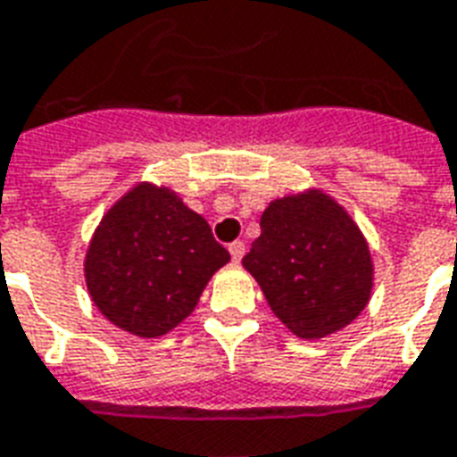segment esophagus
<instances>
[{"instance_id": "esophagus-1", "label": "esophagus", "mask_w": 457, "mask_h": 457, "mask_svg": "<svg viewBox=\"0 0 457 457\" xmlns=\"http://www.w3.org/2000/svg\"><path fill=\"white\" fill-rule=\"evenodd\" d=\"M229 254H232V262H242V256H245V242H232V245L228 246Z\"/></svg>"}]
</instances>
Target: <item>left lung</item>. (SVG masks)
<instances>
[{
	"instance_id": "left-lung-1",
	"label": "left lung",
	"mask_w": 457,
	"mask_h": 457,
	"mask_svg": "<svg viewBox=\"0 0 457 457\" xmlns=\"http://www.w3.org/2000/svg\"><path fill=\"white\" fill-rule=\"evenodd\" d=\"M273 314L300 339H322L363 312L373 290L366 237L322 191L269 203L242 259Z\"/></svg>"
}]
</instances>
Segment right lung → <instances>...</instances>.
<instances>
[{"label":"right lung","mask_w":457,"mask_h":457,"mask_svg":"<svg viewBox=\"0 0 457 457\" xmlns=\"http://www.w3.org/2000/svg\"><path fill=\"white\" fill-rule=\"evenodd\" d=\"M229 252L164 186L137 184L104 215L84 259L87 288L108 322L145 339L194 312Z\"/></svg>","instance_id":"obj_1"}]
</instances>
